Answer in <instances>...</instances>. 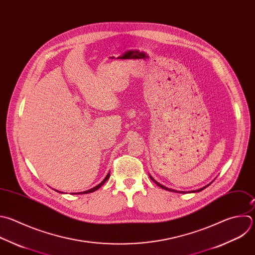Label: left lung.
Listing matches in <instances>:
<instances>
[{
  "label": "left lung",
  "mask_w": 255,
  "mask_h": 255,
  "mask_svg": "<svg viewBox=\"0 0 255 255\" xmlns=\"http://www.w3.org/2000/svg\"><path fill=\"white\" fill-rule=\"evenodd\" d=\"M149 177L151 178V180L154 182V183H156V185H158L159 187H161L162 189H165V190H168V191H172V192H179V193H185V191H177V190H174V189H171V188H168V187H166V186H164V185H162V184H160L159 182H157L151 175H149ZM210 185V183L209 184H207V185H205L204 187H202V188H200V189H197V190H192V191H190V192H200V191H202L203 189H205L207 186H209Z\"/></svg>",
  "instance_id": "8db88e82"
}]
</instances>
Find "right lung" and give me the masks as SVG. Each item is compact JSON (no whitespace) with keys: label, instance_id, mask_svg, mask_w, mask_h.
I'll return each mask as SVG.
<instances>
[{"label":"right lung","instance_id":"add662e5","mask_svg":"<svg viewBox=\"0 0 255 255\" xmlns=\"http://www.w3.org/2000/svg\"><path fill=\"white\" fill-rule=\"evenodd\" d=\"M109 177H110V173H108L107 175H106V177L104 178V180L100 183V184H98L97 186H95V187H93V188H91V189H89V190H86V191H83V192H79V193H73V194H86V193H91V192H94V191H96L97 189H99L108 179H109ZM56 191H58V190H56ZM58 192H60V193H63V192H61V191H58Z\"/></svg>","mask_w":255,"mask_h":255}]
</instances>
